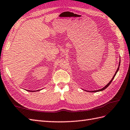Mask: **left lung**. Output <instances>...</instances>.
<instances>
[{
  "instance_id": "8db88e82",
  "label": "left lung",
  "mask_w": 130,
  "mask_h": 130,
  "mask_svg": "<svg viewBox=\"0 0 130 130\" xmlns=\"http://www.w3.org/2000/svg\"><path fill=\"white\" fill-rule=\"evenodd\" d=\"M120 61H120V62H119V67L120 66ZM119 67H118V68H117V70H116V73H115V74L114 75V76H113V78H112V79H111V80L108 83L106 86H105L104 87H103V88H102V89H99V90H93V91H90V92H100V91H102V90H104V89H106V88L109 86V85H110V84L111 83V82H112V80H113V79H114V78H115V76H116V74H117V71H118V70H119Z\"/></svg>"
}]
</instances>
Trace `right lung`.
<instances>
[{
  "label": "right lung",
  "instance_id": "obj_1",
  "mask_svg": "<svg viewBox=\"0 0 130 130\" xmlns=\"http://www.w3.org/2000/svg\"><path fill=\"white\" fill-rule=\"evenodd\" d=\"M27 91H28V92H35V91H31V90H27ZM36 91H39V90H36Z\"/></svg>",
  "mask_w": 130,
  "mask_h": 130
}]
</instances>
